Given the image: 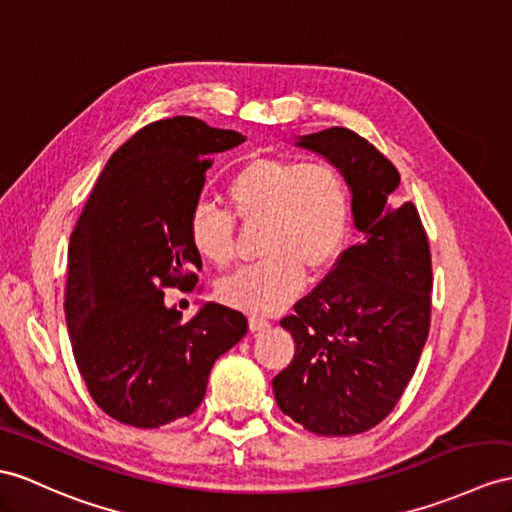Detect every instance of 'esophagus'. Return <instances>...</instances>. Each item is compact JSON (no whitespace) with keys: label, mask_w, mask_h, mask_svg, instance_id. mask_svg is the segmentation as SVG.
Returning <instances> with one entry per match:
<instances>
[{"label":"esophagus","mask_w":512,"mask_h":512,"mask_svg":"<svg viewBox=\"0 0 512 512\" xmlns=\"http://www.w3.org/2000/svg\"><path fill=\"white\" fill-rule=\"evenodd\" d=\"M269 326H271V323L263 317H249V330H252V332H263Z\"/></svg>","instance_id":"1"}]
</instances>
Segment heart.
Here are the masks:
<instances>
[{"instance_id":"1","label":"heart","mask_w":512,"mask_h":512,"mask_svg":"<svg viewBox=\"0 0 512 512\" xmlns=\"http://www.w3.org/2000/svg\"><path fill=\"white\" fill-rule=\"evenodd\" d=\"M232 213L247 226L263 223L256 265L219 284V297L252 315H276L304 289L308 269L319 273L341 254L352 221V193L339 167L326 160L252 158L226 184ZM189 241L215 267L234 260V217L215 204L189 215Z\"/></svg>"}]
</instances>
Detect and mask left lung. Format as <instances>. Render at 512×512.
I'll return each instance as SVG.
<instances>
[{"mask_svg": "<svg viewBox=\"0 0 512 512\" xmlns=\"http://www.w3.org/2000/svg\"><path fill=\"white\" fill-rule=\"evenodd\" d=\"M343 171L358 245L280 321L291 365L273 378L284 415L321 436L367 432L391 413L413 378L430 330L432 263L413 202L393 204L400 173L347 128L295 136Z\"/></svg>", "mask_w": 512, "mask_h": 512, "instance_id": "obj_1", "label": "left lung"}]
</instances>
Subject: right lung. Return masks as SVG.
Masks as SVG:
<instances>
[{
  "label": "right lung",
  "instance_id": "add662e5",
  "mask_svg": "<svg viewBox=\"0 0 512 512\" xmlns=\"http://www.w3.org/2000/svg\"><path fill=\"white\" fill-rule=\"evenodd\" d=\"M245 143L195 117L156 121L110 156L69 241L65 319L80 376L106 415L160 428L202 404L215 360L247 319L206 302L182 321L165 286L189 291L202 269L189 241L215 154Z\"/></svg>",
  "mask_w": 512,
  "mask_h": 512
}]
</instances>
